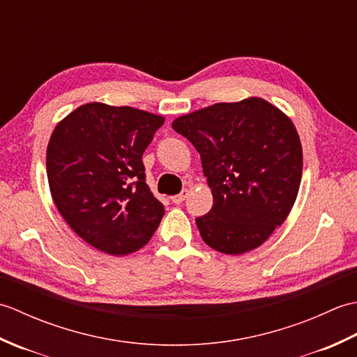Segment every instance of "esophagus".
Wrapping results in <instances>:
<instances>
[{
	"instance_id": "obj_1",
	"label": "esophagus",
	"mask_w": 357,
	"mask_h": 357,
	"mask_svg": "<svg viewBox=\"0 0 357 357\" xmlns=\"http://www.w3.org/2000/svg\"><path fill=\"white\" fill-rule=\"evenodd\" d=\"M187 196H188V190H187V188H184V190L181 192L179 195L172 196V202L173 204H183L187 199Z\"/></svg>"
}]
</instances>
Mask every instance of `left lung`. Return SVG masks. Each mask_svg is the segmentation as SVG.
<instances>
[{"label": "left lung", "instance_id": "8db88e82", "mask_svg": "<svg viewBox=\"0 0 357 357\" xmlns=\"http://www.w3.org/2000/svg\"><path fill=\"white\" fill-rule=\"evenodd\" d=\"M173 128L198 150L213 193V207L196 218L204 242L225 255L264 244L299 192L302 147L291 121L261 98H248L181 116Z\"/></svg>", "mask_w": 357, "mask_h": 357}]
</instances>
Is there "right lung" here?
Segmentation results:
<instances>
[{
	"label": "right lung",
	"instance_id": "add662e5",
	"mask_svg": "<svg viewBox=\"0 0 357 357\" xmlns=\"http://www.w3.org/2000/svg\"><path fill=\"white\" fill-rule=\"evenodd\" d=\"M164 118L101 102L64 118L47 146L53 202L87 244L130 255L153 236L165 213L146 184L142 155Z\"/></svg>",
	"mask_w": 357,
	"mask_h": 357
}]
</instances>
